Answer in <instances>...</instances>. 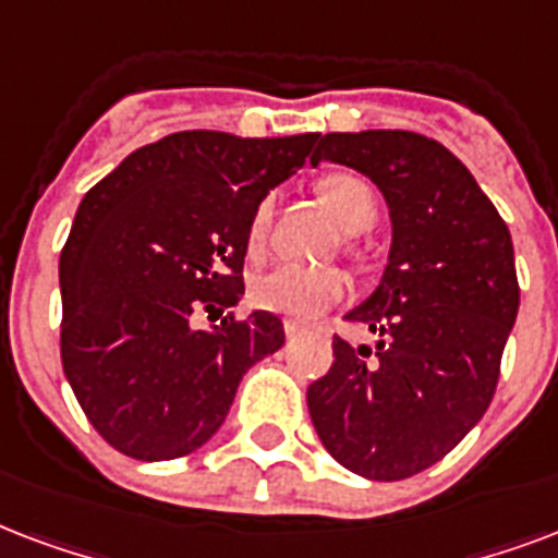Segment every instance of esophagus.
I'll list each match as a JSON object with an SVG mask.
<instances>
[{"label": "esophagus", "mask_w": 558, "mask_h": 558, "mask_svg": "<svg viewBox=\"0 0 558 558\" xmlns=\"http://www.w3.org/2000/svg\"><path fill=\"white\" fill-rule=\"evenodd\" d=\"M284 335H288V338H296V335H302V326L300 323H293V319H288V323H284Z\"/></svg>", "instance_id": "34e87169"}]
</instances>
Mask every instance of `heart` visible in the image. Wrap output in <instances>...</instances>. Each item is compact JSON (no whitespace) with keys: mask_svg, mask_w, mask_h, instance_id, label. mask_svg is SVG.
Segmentation results:
<instances>
[{"mask_svg":"<svg viewBox=\"0 0 558 558\" xmlns=\"http://www.w3.org/2000/svg\"><path fill=\"white\" fill-rule=\"evenodd\" d=\"M319 197L326 201L335 220L347 232H366L378 218V197L355 174H331L319 183ZM274 220V197L258 203L250 218V250H262ZM349 282L347 276L331 267H300L279 265L253 282V302L258 308L274 311L288 319H314L335 302L343 300Z\"/></svg>","mask_w":558,"mask_h":558,"instance_id":"heart-1","label":"heart"}]
</instances>
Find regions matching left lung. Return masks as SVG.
<instances>
[{
	"label": "left lung",
	"mask_w": 558,
	"mask_h": 558,
	"mask_svg": "<svg viewBox=\"0 0 558 558\" xmlns=\"http://www.w3.org/2000/svg\"><path fill=\"white\" fill-rule=\"evenodd\" d=\"M323 159L369 177L392 241L381 282L347 319L375 349L331 340L335 364L308 387L319 442L366 481H404L439 463L483 418L518 317L504 218L472 171L422 133H326Z\"/></svg>",
	"instance_id": "obj_1"
}]
</instances>
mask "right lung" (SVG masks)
<instances>
[{"label":"right lung","mask_w":558,"mask_h":558,"mask_svg":"<svg viewBox=\"0 0 558 558\" xmlns=\"http://www.w3.org/2000/svg\"><path fill=\"white\" fill-rule=\"evenodd\" d=\"M314 140L171 133L84 194L60 253V361L116 451L148 463L197 451L244 373L282 349L270 311L209 328L194 314L239 305L250 218Z\"/></svg>","instance_id":"obj_1"}]
</instances>
